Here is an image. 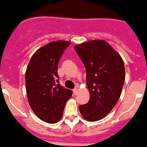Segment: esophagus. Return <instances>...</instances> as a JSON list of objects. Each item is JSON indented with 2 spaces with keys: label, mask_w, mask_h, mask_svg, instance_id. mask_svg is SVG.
Wrapping results in <instances>:
<instances>
[{
  "label": "esophagus",
  "mask_w": 147,
  "mask_h": 147,
  "mask_svg": "<svg viewBox=\"0 0 147 147\" xmlns=\"http://www.w3.org/2000/svg\"><path fill=\"white\" fill-rule=\"evenodd\" d=\"M78 93V88L77 87V88H76L73 90V94H74V95H77Z\"/></svg>",
  "instance_id": "esophagus-1"
}]
</instances>
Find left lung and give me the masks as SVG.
Wrapping results in <instances>:
<instances>
[{"label":"left lung","mask_w":147,"mask_h":147,"mask_svg":"<svg viewBox=\"0 0 147 147\" xmlns=\"http://www.w3.org/2000/svg\"><path fill=\"white\" fill-rule=\"evenodd\" d=\"M86 69L90 100L79 106L80 113L88 121L103 119L115 107L121 96L125 78L123 59L103 40H92L75 46Z\"/></svg>","instance_id":"left-lung-1"}]
</instances>
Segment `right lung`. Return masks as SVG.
<instances>
[{
    "instance_id": "1",
    "label": "right lung",
    "mask_w": 147,
    "mask_h": 147,
    "mask_svg": "<svg viewBox=\"0 0 147 147\" xmlns=\"http://www.w3.org/2000/svg\"><path fill=\"white\" fill-rule=\"evenodd\" d=\"M67 40L47 44L32 55L26 71L27 98L32 111L47 123H57L63 116L64 107L71 97V90L59 84L58 63Z\"/></svg>"
}]
</instances>
